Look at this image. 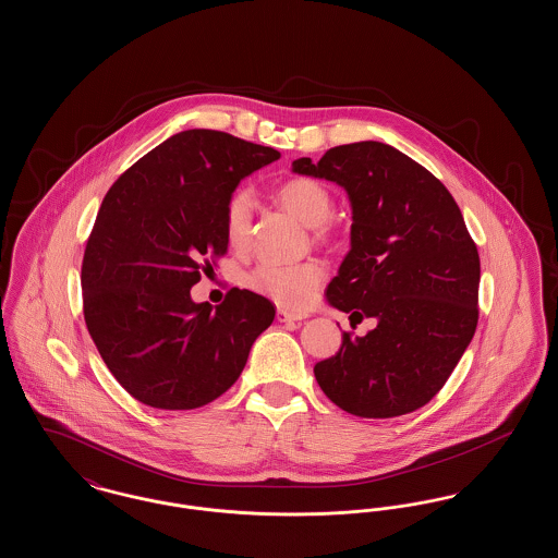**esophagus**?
I'll return each instance as SVG.
<instances>
[{"label":"esophagus","instance_id":"obj_1","mask_svg":"<svg viewBox=\"0 0 558 558\" xmlns=\"http://www.w3.org/2000/svg\"><path fill=\"white\" fill-rule=\"evenodd\" d=\"M305 318H307L305 314H292V312H287V310H278L276 312V319L278 322H299V319Z\"/></svg>","mask_w":558,"mask_h":558}]
</instances>
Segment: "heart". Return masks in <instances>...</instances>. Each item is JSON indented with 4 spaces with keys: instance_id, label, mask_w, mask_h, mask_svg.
Segmentation results:
<instances>
[{
    "instance_id": "obj_1",
    "label": "heart",
    "mask_w": 558,
    "mask_h": 558,
    "mask_svg": "<svg viewBox=\"0 0 558 558\" xmlns=\"http://www.w3.org/2000/svg\"><path fill=\"white\" fill-rule=\"evenodd\" d=\"M278 203L299 217L305 226L314 228L316 239H328L324 223L332 215V196L328 187L314 178H291L282 182L276 190ZM251 211L253 198L251 192L239 187L230 194L223 215V232L226 240L234 251H244L251 240ZM326 280V267L319 262L303 264H259L255 267L246 284L259 294H266L278 305L301 310L305 307L314 292L318 291Z\"/></svg>"
}]
</instances>
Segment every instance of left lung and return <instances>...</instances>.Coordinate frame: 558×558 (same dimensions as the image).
<instances>
[{
  "mask_svg": "<svg viewBox=\"0 0 558 558\" xmlns=\"http://www.w3.org/2000/svg\"><path fill=\"white\" fill-rule=\"evenodd\" d=\"M292 171L345 187L351 251L328 301L378 324L343 332L341 349L314 366L326 398L353 416L393 418L435 398L471 343L478 319L477 244L450 190L428 169L380 142L326 150Z\"/></svg>",
  "mask_w": 558,
  "mask_h": 558,
  "instance_id": "obj_1",
  "label": "left lung"
}]
</instances>
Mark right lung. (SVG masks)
<instances>
[{"mask_svg":"<svg viewBox=\"0 0 558 558\" xmlns=\"http://www.w3.org/2000/svg\"><path fill=\"white\" fill-rule=\"evenodd\" d=\"M280 153L213 130L165 140L119 175L81 264L83 316L132 398L194 410L223 396L276 310L232 289L213 310L190 289L228 253L223 215L242 178Z\"/></svg>","mask_w":558,"mask_h":558,"instance_id":"1","label":"right lung"}]
</instances>
